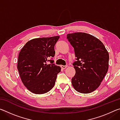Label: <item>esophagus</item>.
<instances>
[{
  "label": "esophagus",
  "mask_w": 120,
  "mask_h": 120,
  "mask_svg": "<svg viewBox=\"0 0 120 120\" xmlns=\"http://www.w3.org/2000/svg\"><path fill=\"white\" fill-rule=\"evenodd\" d=\"M67 67V66H61V68L63 69H66Z\"/></svg>",
  "instance_id": "esophagus-1"
}]
</instances>
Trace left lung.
Instances as JSON below:
<instances>
[{
  "instance_id": "1",
  "label": "left lung",
  "mask_w": 120,
  "mask_h": 120,
  "mask_svg": "<svg viewBox=\"0 0 120 120\" xmlns=\"http://www.w3.org/2000/svg\"><path fill=\"white\" fill-rule=\"evenodd\" d=\"M74 48L76 61L73 65L76 74L71 83L75 90L90 93L100 86L109 69V52L103 43L95 36L83 32L68 34Z\"/></svg>"
}]
</instances>
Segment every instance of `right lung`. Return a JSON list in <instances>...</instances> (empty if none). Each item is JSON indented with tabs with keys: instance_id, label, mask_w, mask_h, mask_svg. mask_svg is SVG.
<instances>
[{
	"instance_id": "add662e5",
	"label": "right lung",
	"mask_w": 120,
	"mask_h": 120,
	"mask_svg": "<svg viewBox=\"0 0 120 120\" xmlns=\"http://www.w3.org/2000/svg\"><path fill=\"white\" fill-rule=\"evenodd\" d=\"M59 38L56 36L34 38L20 51L17 69L24 86L34 94H44L54 86L61 68L49 59L55 55L54 45ZM48 60L51 64H47Z\"/></svg>"
}]
</instances>
